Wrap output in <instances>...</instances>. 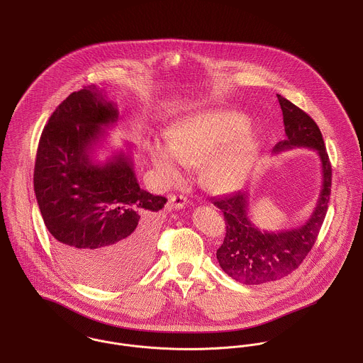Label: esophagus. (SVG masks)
Here are the masks:
<instances>
[{
	"instance_id": "obj_1",
	"label": "esophagus",
	"mask_w": 363,
	"mask_h": 363,
	"mask_svg": "<svg viewBox=\"0 0 363 363\" xmlns=\"http://www.w3.org/2000/svg\"><path fill=\"white\" fill-rule=\"evenodd\" d=\"M189 203L184 196H169V206L173 209H183Z\"/></svg>"
}]
</instances>
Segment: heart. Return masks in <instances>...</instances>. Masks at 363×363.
I'll return each mask as SVG.
<instances>
[{
  "instance_id": "b5f03b06",
  "label": "heart",
  "mask_w": 363,
  "mask_h": 363,
  "mask_svg": "<svg viewBox=\"0 0 363 363\" xmlns=\"http://www.w3.org/2000/svg\"><path fill=\"white\" fill-rule=\"evenodd\" d=\"M257 152L258 138L244 115L198 112L177 125L170 143H154L150 157L167 182L182 177L183 164L197 165L202 162V183L215 193H228L242 182Z\"/></svg>"
}]
</instances>
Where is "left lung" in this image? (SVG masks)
I'll return each mask as SVG.
<instances>
[{
	"label": "left lung",
	"instance_id": "1",
	"mask_svg": "<svg viewBox=\"0 0 363 363\" xmlns=\"http://www.w3.org/2000/svg\"><path fill=\"white\" fill-rule=\"evenodd\" d=\"M283 111L286 138L272 150L273 154L294 148H311L322 165V190L311 218L297 229L259 230L250 219V194L237 191L213 198L226 220V237L216 251L220 267L231 279L244 284H262L294 272L312 250L323 225L331 189V165L325 141L315 121L289 99L277 96Z\"/></svg>",
	"mask_w": 363,
	"mask_h": 363
}]
</instances>
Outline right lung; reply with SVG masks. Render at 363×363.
<instances>
[{"instance_id":"add662e5","label":"right lung","mask_w":363,"mask_h":363,"mask_svg":"<svg viewBox=\"0 0 363 363\" xmlns=\"http://www.w3.org/2000/svg\"><path fill=\"white\" fill-rule=\"evenodd\" d=\"M119 118L97 86L72 93L41 133L34 193L54 248L82 281L116 287L150 264L165 197L140 189L132 145L106 161L96 152Z\"/></svg>"}]
</instances>
